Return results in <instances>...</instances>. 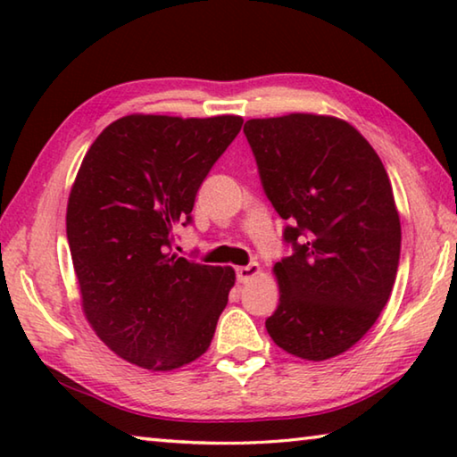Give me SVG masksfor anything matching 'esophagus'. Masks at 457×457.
I'll return each instance as SVG.
<instances>
[{"label": "esophagus", "mask_w": 457, "mask_h": 457, "mask_svg": "<svg viewBox=\"0 0 457 457\" xmlns=\"http://www.w3.org/2000/svg\"><path fill=\"white\" fill-rule=\"evenodd\" d=\"M258 274H260V264H256V262H252V264H247V266H239L236 270V276H237L239 284L250 282L252 278H256Z\"/></svg>", "instance_id": "esophagus-1"}]
</instances>
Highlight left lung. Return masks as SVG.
Segmentation results:
<instances>
[{
	"label": "left lung",
	"instance_id": "left-lung-1",
	"mask_svg": "<svg viewBox=\"0 0 457 457\" xmlns=\"http://www.w3.org/2000/svg\"><path fill=\"white\" fill-rule=\"evenodd\" d=\"M244 133L292 245L274 266L280 303L268 335L294 357H337L367 335L395 284L401 223L389 175L367 138L335 117L252 119Z\"/></svg>",
	"mask_w": 457,
	"mask_h": 457
}]
</instances>
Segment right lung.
<instances>
[{"label":"right lung","instance_id":"obj_1","mask_svg":"<svg viewBox=\"0 0 457 457\" xmlns=\"http://www.w3.org/2000/svg\"><path fill=\"white\" fill-rule=\"evenodd\" d=\"M242 125L129 114L84 154L66 210L82 311L133 365L173 370L210 349L236 272L177 256L173 228L191 223L197 189Z\"/></svg>","mask_w":457,"mask_h":457}]
</instances>
